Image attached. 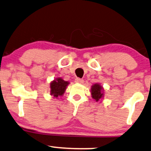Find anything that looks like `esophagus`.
Listing matches in <instances>:
<instances>
[{"mask_svg": "<svg viewBox=\"0 0 151 151\" xmlns=\"http://www.w3.org/2000/svg\"><path fill=\"white\" fill-rule=\"evenodd\" d=\"M75 83H83V79H79V78H76L75 79Z\"/></svg>", "mask_w": 151, "mask_h": 151, "instance_id": "1", "label": "esophagus"}]
</instances>
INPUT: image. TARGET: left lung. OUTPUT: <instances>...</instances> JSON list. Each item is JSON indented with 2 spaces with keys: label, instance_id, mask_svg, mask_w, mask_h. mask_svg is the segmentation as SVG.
<instances>
[{
  "label": "left lung",
  "instance_id": "left-lung-1",
  "mask_svg": "<svg viewBox=\"0 0 151 151\" xmlns=\"http://www.w3.org/2000/svg\"><path fill=\"white\" fill-rule=\"evenodd\" d=\"M104 88L99 83H93L91 88V97L96 102H99L100 100L104 98Z\"/></svg>",
  "mask_w": 151,
  "mask_h": 151
}]
</instances>
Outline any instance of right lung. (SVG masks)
Returning a JSON list of instances; mask_svg holds the SVG:
<instances>
[{
    "mask_svg": "<svg viewBox=\"0 0 151 151\" xmlns=\"http://www.w3.org/2000/svg\"><path fill=\"white\" fill-rule=\"evenodd\" d=\"M70 84V81H65L61 77L55 78L50 83V95L58 99L65 93L67 87Z\"/></svg>",
    "mask_w": 151,
    "mask_h": 151,
    "instance_id": "right-lung-1",
    "label": "right lung"
}]
</instances>
